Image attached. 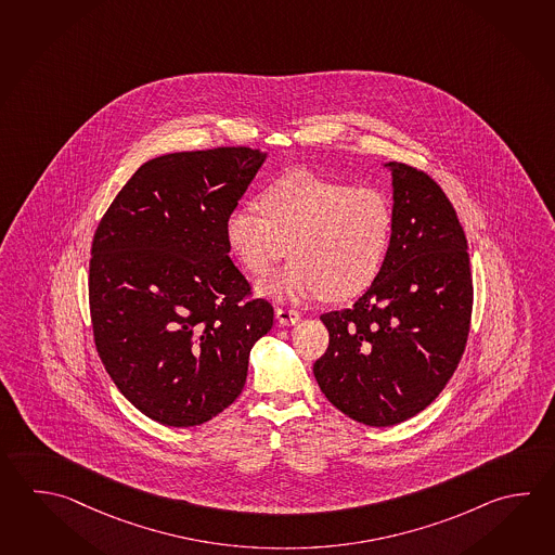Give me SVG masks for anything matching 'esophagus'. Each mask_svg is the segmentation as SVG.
Masks as SVG:
<instances>
[{"label":"esophagus","mask_w":555,"mask_h":555,"mask_svg":"<svg viewBox=\"0 0 555 555\" xmlns=\"http://www.w3.org/2000/svg\"><path fill=\"white\" fill-rule=\"evenodd\" d=\"M276 322L279 326H295L296 322L300 320V314L296 310H288V308H276Z\"/></svg>","instance_id":"1"}]
</instances>
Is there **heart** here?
<instances>
[{
  "mask_svg": "<svg viewBox=\"0 0 555 555\" xmlns=\"http://www.w3.org/2000/svg\"><path fill=\"white\" fill-rule=\"evenodd\" d=\"M391 231V207L379 190L305 170L272 181L257 207H237L225 219L229 249L257 279L271 274L288 247L293 262L259 291L291 302L362 295L384 267Z\"/></svg>",
  "mask_w": 555,
  "mask_h": 555,
  "instance_id": "heart-1",
  "label": "heart"
}]
</instances>
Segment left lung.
<instances>
[{"label":"left lung","mask_w":555,"mask_h":555,"mask_svg":"<svg viewBox=\"0 0 555 555\" xmlns=\"http://www.w3.org/2000/svg\"><path fill=\"white\" fill-rule=\"evenodd\" d=\"M393 231L384 267L351 308L322 314L314 377L344 415L391 427L441 393L463 358L473 276L463 227L425 171L389 162Z\"/></svg>","instance_id":"left-lung-1"}]
</instances>
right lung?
<instances>
[{"mask_svg": "<svg viewBox=\"0 0 555 555\" xmlns=\"http://www.w3.org/2000/svg\"><path fill=\"white\" fill-rule=\"evenodd\" d=\"M264 152H176L126 181L96 227L89 267L92 334L120 393L168 427H195L243 391L271 302L229 259L225 219Z\"/></svg>", "mask_w": 555, "mask_h": 555, "instance_id": "obj_1", "label": "right lung"}]
</instances>
